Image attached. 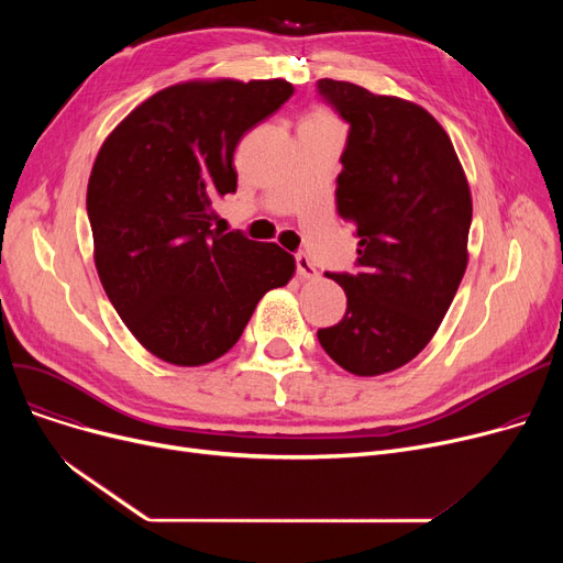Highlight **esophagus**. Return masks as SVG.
Instances as JSON below:
<instances>
[{
	"instance_id": "obj_1",
	"label": "esophagus",
	"mask_w": 563,
	"mask_h": 563,
	"mask_svg": "<svg viewBox=\"0 0 563 563\" xmlns=\"http://www.w3.org/2000/svg\"><path fill=\"white\" fill-rule=\"evenodd\" d=\"M297 274H299V278H303V280H314V278H319L317 266L312 264V260H310L306 253H299V255H297Z\"/></svg>"
}]
</instances>
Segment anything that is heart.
Wrapping results in <instances>:
<instances>
[{"label": "heart", "instance_id": "1", "mask_svg": "<svg viewBox=\"0 0 563 563\" xmlns=\"http://www.w3.org/2000/svg\"><path fill=\"white\" fill-rule=\"evenodd\" d=\"M312 115H319V118H329V115H327V113H323V111H314Z\"/></svg>", "mask_w": 563, "mask_h": 563}]
</instances>
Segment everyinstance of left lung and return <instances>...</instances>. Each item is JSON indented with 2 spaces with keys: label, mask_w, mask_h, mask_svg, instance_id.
I'll use <instances>...</instances> for the list:
<instances>
[{
  "label": "left lung",
  "mask_w": 563,
  "mask_h": 563,
  "mask_svg": "<svg viewBox=\"0 0 563 563\" xmlns=\"http://www.w3.org/2000/svg\"><path fill=\"white\" fill-rule=\"evenodd\" d=\"M317 88L349 123L335 202L361 240V272L327 274L346 312L317 338L342 369L378 376L416 358L450 310L467 266L472 196L427 109L349 81Z\"/></svg>",
  "instance_id": "8db88e82"
}]
</instances>
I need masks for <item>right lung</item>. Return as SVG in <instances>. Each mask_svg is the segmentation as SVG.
Instances as JSON below:
<instances>
[{
	"label": "right lung",
	"mask_w": 563,
	"mask_h": 563,
	"mask_svg": "<svg viewBox=\"0 0 563 563\" xmlns=\"http://www.w3.org/2000/svg\"><path fill=\"white\" fill-rule=\"evenodd\" d=\"M285 79H194L141 102L104 139L86 189L100 283L130 333L180 367L221 358L297 264L212 228L242 136L289 100Z\"/></svg>",
	"instance_id": "add662e5"
}]
</instances>
